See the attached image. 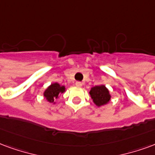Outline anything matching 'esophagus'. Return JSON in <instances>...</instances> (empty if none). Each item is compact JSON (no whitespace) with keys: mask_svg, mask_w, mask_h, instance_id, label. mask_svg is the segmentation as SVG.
<instances>
[{"mask_svg":"<svg viewBox=\"0 0 155 155\" xmlns=\"http://www.w3.org/2000/svg\"><path fill=\"white\" fill-rule=\"evenodd\" d=\"M75 85L77 87H81L82 85H83V84L81 83V82H80V81H77L76 83H75Z\"/></svg>","mask_w":155,"mask_h":155,"instance_id":"34e87169","label":"esophagus"}]
</instances>
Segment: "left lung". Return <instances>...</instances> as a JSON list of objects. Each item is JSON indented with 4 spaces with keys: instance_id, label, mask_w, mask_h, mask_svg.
<instances>
[{
    "instance_id": "obj_1",
    "label": "left lung",
    "mask_w": 155,
    "mask_h": 155,
    "mask_svg": "<svg viewBox=\"0 0 155 155\" xmlns=\"http://www.w3.org/2000/svg\"><path fill=\"white\" fill-rule=\"evenodd\" d=\"M89 94L91 96L93 102L98 107L105 105L111 99L109 91L104 84L97 85V86L91 88L89 91Z\"/></svg>"
}]
</instances>
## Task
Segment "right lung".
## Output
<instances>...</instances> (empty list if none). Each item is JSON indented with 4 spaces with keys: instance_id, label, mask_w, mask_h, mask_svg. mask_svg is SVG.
I'll use <instances>...</instances> for the list:
<instances>
[{
    "instance_id": "right-lung-1",
    "label": "right lung",
    "mask_w": 155,
    "mask_h": 155,
    "mask_svg": "<svg viewBox=\"0 0 155 155\" xmlns=\"http://www.w3.org/2000/svg\"><path fill=\"white\" fill-rule=\"evenodd\" d=\"M66 91V88L63 85H60L58 83L51 84L50 86L48 87L43 93V96L45 97L49 103H54L55 99L59 97L60 94H62Z\"/></svg>"
}]
</instances>
